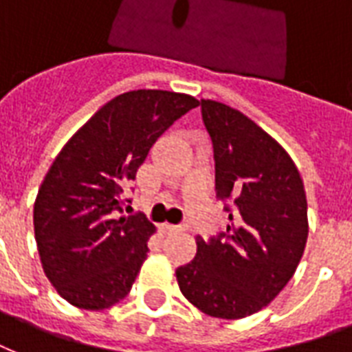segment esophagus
<instances>
[{
    "label": "esophagus",
    "instance_id": "obj_1",
    "mask_svg": "<svg viewBox=\"0 0 352 352\" xmlns=\"http://www.w3.org/2000/svg\"><path fill=\"white\" fill-rule=\"evenodd\" d=\"M163 228H165V232H168V234H173V232H179V230H184V228H182V226H176V224H165Z\"/></svg>",
    "mask_w": 352,
    "mask_h": 352
}]
</instances>
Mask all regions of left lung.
I'll list each match as a JSON object with an SVG mask.
<instances>
[{
    "mask_svg": "<svg viewBox=\"0 0 352 352\" xmlns=\"http://www.w3.org/2000/svg\"><path fill=\"white\" fill-rule=\"evenodd\" d=\"M200 107L230 224L219 236L198 237L197 256L176 269V278L200 311L241 319L269 305L302 258L305 184L286 150L241 111L213 100H200Z\"/></svg>",
    "mask_w": 352,
    "mask_h": 352,
    "instance_id": "1",
    "label": "left lung"
}]
</instances>
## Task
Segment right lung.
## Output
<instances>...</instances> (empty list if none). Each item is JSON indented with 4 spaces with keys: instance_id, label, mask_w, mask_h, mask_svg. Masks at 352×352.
Instances as JSON below:
<instances>
[{
    "instance_id": "obj_1",
    "label": "right lung",
    "mask_w": 352,
    "mask_h": 352,
    "mask_svg": "<svg viewBox=\"0 0 352 352\" xmlns=\"http://www.w3.org/2000/svg\"><path fill=\"white\" fill-rule=\"evenodd\" d=\"M197 105V98L179 92H124L55 157L36 195L33 224L42 269L66 302L105 310L129 293L155 226L142 213L124 215V187L154 142Z\"/></svg>"
}]
</instances>
